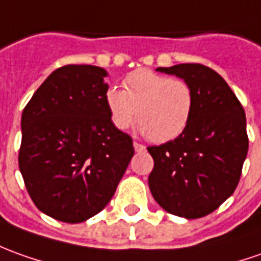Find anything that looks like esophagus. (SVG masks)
I'll return each mask as SVG.
<instances>
[{"mask_svg": "<svg viewBox=\"0 0 261 261\" xmlns=\"http://www.w3.org/2000/svg\"><path fill=\"white\" fill-rule=\"evenodd\" d=\"M133 145H134V150L137 151V153H140V151H144L145 147L143 144H140V143H137V141H134L133 143Z\"/></svg>", "mask_w": 261, "mask_h": 261, "instance_id": "1", "label": "esophagus"}]
</instances>
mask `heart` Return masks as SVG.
Wrapping results in <instances>:
<instances>
[{
	"label": "heart",
	"instance_id": "heart-1",
	"mask_svg": "<svg viewBox=\"0 0 261 261\" xmlns=\"http://www.w3.org/2000/svg\"><path fill=\"white\" fill-rule=\"evenodd\" d=\"M123 88L110 87L106 93L108 114L117 128H128L137 114L141 134L154 143H167L187 127L194 95L186 81L137 70L124 79Z\"/></svg>",
	"mask_w": 261,
	"mask_h": 261
}]
</instances>
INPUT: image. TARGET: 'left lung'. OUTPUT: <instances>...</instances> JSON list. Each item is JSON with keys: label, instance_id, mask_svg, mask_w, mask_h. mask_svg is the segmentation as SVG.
<instances>
[{"label": "left lung", "instance_id": "8db88e82", "mask_svg": "<svg viewBox=\"0 0 261 261\" xmlns=\"http://www.w3.org/2000/svg\"><path fill=\"white\" fill-rule=\"evenodd\" d=\"M157 71L184 80L194 106L181 134L148 147L154 160L148 187L170 214L200 219L219 208L233 193L249 150L246 114L231 88L201 64H177Z\"/></svg>", "mask_w": 261, "mask_h": 261}]
</instances>
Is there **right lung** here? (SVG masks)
Segmentation results:
<instances>
[{"mask_svg": "<svg viewBox=\"0 0 261 261\" xmlns=\"http://www.w3.org/2000/svg\"><path fill=\"white\" fill-rule=\"evenodd\" d=\"M95 65H64L34 93L21 117L19 171L37 208L64 223L100 213L134 155L133 140L113 124Z\"/></svg>", "mask_w": 261, "mask_h": 261, "instance_id": "add662e5", "label": "right lung"}]
</instances>
